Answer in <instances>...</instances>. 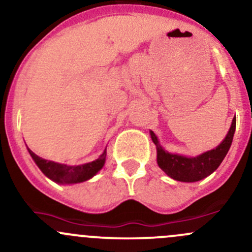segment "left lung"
Listing matches in <instances>:
<instances>
[{
    "instance_id": "8db88e82",
    "label": "left lung",
    "mask_w": 252,
    "mask_h": 252,
    "mask_svg": "<svg viewBox=\"0 0 252 252\" xmlns=\"http://www.w3.org/2000/svg\"><path fill=\"white\" fill-rule=\"evenodd\" d=\"M235 131V116L232 126L223 141L214 150L204 152L197 157H185L181 155H173L164 150L159 145L157 136L152 130L150 131L152 141L157 147V163L159 168L169 177L181 182H195L205 179L213 174L226 157L231 147Z\"/></svg>"
}]
</instances>
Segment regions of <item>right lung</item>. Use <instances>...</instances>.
<instances>
[{"label":"right lung","instance_id":"add662e5","mask_svg":"<svg viewBox=\"0 0 252 252\" xmlns=\"http://www.w3.org/2000/svg\"><path fill=\"white\" fill-rule=\"evenodd\" d=\"M28 151L42 173L58 184L70 185L87 181L92 179L97 171L101 170L106 160V150L96 160L82 164V165H66V164L55 163L53 160H47L38 157L30 148H28Z\"/></svg>","mask_w":252,"mask_h":252}]
</instances>
